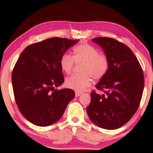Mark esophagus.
I'll return each instance as SVG.
<instances>
[{
    "instance_id": "esophagus-1",
    "label": "esophagus",
    "mask_w": 153,
    "mask_h": 153,
    "mask_svg": "<svg viewBox=\"0 0 153 153\" xmlns=\"http://www.w3.org/2000/svg\"><path fill=\"white\" fill-rule=\"evenodd\" d=\"M82 94V92H80V91H75V96H76V97H78L79 96H80V95H81Z\"/></svg>"
}]
</instances>
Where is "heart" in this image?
<instances>
[{"label":"heart","mask_w":153,"mask_h":153,"mask_svg":"<svg viewBox=\"0 0 153 153\" xmlns=\"http://www.w3.org/2000/svg\"><path fill=\"white\" fill-rule=\"evenodd\" d=\"M75 64H82L80 68V75H73L65 80L68 88L76 91H84L92 83V79H102L109 69L110 62L108 57L100 54L96 47L88 44H81L73 49V56L63 54L59 60L62 71L66 74L71 73Z\"/></svg>","instance_id":"heart-1"}]
</instances>
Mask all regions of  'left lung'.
I'll return each mask as SVG.
<instances>
[{
  "label": "left lung",
  "mask_w": 153,
  "mask_h": 153,
  "mask_svg": "<svg viewBox=\"0 0 153 153\" xmlns=\"http://www.w3.org/2000/svg\"><path fill=\"white\" fill-rule=\"evenodd\" d=\"M93 42L102 47L110 66L96 86L104 94L91 93L88 115L98 127L118 129L129 122L140 106L145 83L143 71L136 56L124 44L108 37H96Z\"/></svg>",
  "instance_id": "1"
}]
</instances>
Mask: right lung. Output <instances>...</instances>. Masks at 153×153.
I'll return each mask as SVG.
<instances>
[{"instance_id": "obj_1", "label": "right lung", "mask_w": 153, "mask_h": 153, "mask_svg": "<svg viewBox=\"0 0 153 153\" xmlns=\"http://www.w3.org/2000/svg\"><path fill=\"white\" fill-rule=\"evenodd\" d=\"M78 40L53 37L29 45L16 62L12 85L16 103L28 121L39 127L62 117L75 97L72 89H54L64 82L61 57Z\"/></svg>"}]
</instances>
